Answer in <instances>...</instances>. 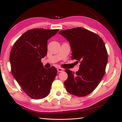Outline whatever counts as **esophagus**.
Returning <instances> with one entry per match:
<instances>
[{"label": "esophagus", "mask_w": 122, "mask_h": 122, "mask_svg": "<svg viewBox=\"0 0 122 122\" xmlns=\"http://www.w3.org/2000/svg\"><path fill=\"white\" fill-rule=\"evenodd\" d=\"M57 71L58 72H62L64 71V70L62 69V68H57Z\"/></svg>", "instance_id": "1"}]
</instances>
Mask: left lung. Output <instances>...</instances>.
<instances>
[{"label": "left lung", "instance_id": "8db88e82", "mask_svg": "<svg viewBox=\"0 0 122 122\" xmlns=\"http://www.w3.org/2000/svg\"><path fill=\"white\" fill-rule=\"evenodd\" d=\"M58 34L69 41L72 60L80 62L75 73L65 70L68 75L64 82L66 90L76 96H86L97 87L104 75L108 61L105 44L98 35L82 27L61 30Z\"/></svg>", "mask_w": 122, "mask_h": 122}]
</instances>
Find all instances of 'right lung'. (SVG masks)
Masks as SVG:
<instances>
[{
  "mask_svg": "<svg viewBox=\"0 0 122 122\" xmlns=\"http://www.w3.org/2000/svg\"><path fill=\"white\" fill-rule=\"evenodd\" d=\"M58 29L35 28L14 43L10 55L12 75L25 93L34 99L46 97L57 74L54 67L44 68L41 59L47 53V41Z\"/></svg>",
  "mask_w": 122,
  "mask_h": 122,
  "instance_id": "right-lung-1",
  "label": "right lung"
}]
</instances>
